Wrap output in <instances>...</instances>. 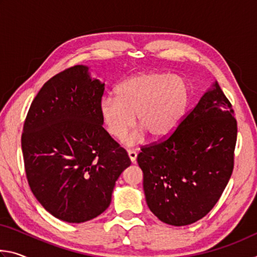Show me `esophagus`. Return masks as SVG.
<instances>
[{"label":"esophagus","instance_id":"esophagus-1","mask_svg":"<svg viewBox=\"0 0 257 257\" xmlns=\"http://www.w3.org/2000/svg\"><path fill=\"white\" fill-rule=\"evenodd\" d=\"M128 156H129L130 161H132V163H136V159H137V153H136V152L129 150L128 151Z\"/></svg>","mask_w":257,"mask_h":257}]
</instances>
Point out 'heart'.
<instances>
[{
    "instance_id": "heart-1",
    "label": "heart",
    "mask_w": 257,
    "mask_h": 257,
    "mask_svg": "<svg viewBox=\"0 0 257 257\" xmlns=\"http://www.w3.org/2000/svg\"><path fill=\"white\" fill-rule=\"evenodd\" d=\"M114 96L99 102V115L107 134L115 139L125 136L137 114L141 128L124 139L127 146L152 138L170 136L184 120L190 103V89L184 78L170 73H138L121 82Z\"/></svg>"
}]
</instances>
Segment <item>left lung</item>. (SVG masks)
Instances as JSON below:
<instances>
[{"label":"left lung","instance_id":"1","mask_svg":"<svg viewBox=\"0 0 257 257\" xmlns=\"http://www.w3.org/2000/svg\"><path fill=\"white\" fill-rule=\"evenodd\" d=\"M215 80L167 141L143 147L146 203L164 223L181 227L210 212L233 169L237 121Z\"/></svg>","mask_w":257,"mask_h":257}]
</instances>
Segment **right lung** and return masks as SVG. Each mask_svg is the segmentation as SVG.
<instances>
[{
  "mask_svg": "<svg viewBox=\"0 0 257 257\" xmlns=\"http://www.w3.org/2000/svg\"><path fill=\"white\" fill-rule=\"evenodd\" d=\"M105 84L75 66L46 81L30 105L21 137L28 184L56 219L86 222L111 203L129 156L102 125Z\"/></svg>",
  "mask_w": 257,
  "mask_h": 257,
  "instance_id": "obj_1",
  "label": "right lung"
}]
</instances>
